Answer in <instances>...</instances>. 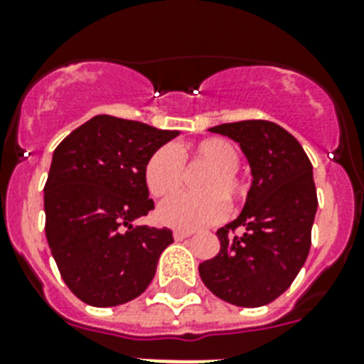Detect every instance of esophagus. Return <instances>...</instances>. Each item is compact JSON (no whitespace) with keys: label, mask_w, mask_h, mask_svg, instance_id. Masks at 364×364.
Here are the masks:
<instances>
[{"label":"esophagus","mask_w":364,"mask_h":364,"mask_svg":"<svg viewBox=\"0 0 364 364\" xmlns=\"http://www.w3.org/2000/svg\"><path fill=\"white\" fill-rule=\"evenodd\" d=\"M188 236H193L191 230H176V232H173V238H176L177 242H181V240L188 238Z\"/></svg>","instance_id":"1"}]
</instances>
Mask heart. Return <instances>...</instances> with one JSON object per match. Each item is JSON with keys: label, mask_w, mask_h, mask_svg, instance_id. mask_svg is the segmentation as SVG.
<instances>
[{"label": "heart", "mask_w": 364, "mask_h": 364, "mask_svg": "<svg viewBox=\"0 0 364 364\" xmlns=\"http://www.w3.org/2000/svg\"><path fill=\"white\" fill-rule=\"evenodd\" d=\"M183 160L208 166L200 177L198 188L204 193H179L166 198L156 210V219L166 227L194 230L219 221L227 202H236L245 194V183L238 173L240 154L232 143L223 137H210L181 147L164 145L156 149L145 166V183L153 196H168L183 181Z\"/></svg>", "instance_id": "1"}]
</instances>
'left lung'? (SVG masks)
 <instances>
[{
    "label": "left lung",
    "mask_w": 364,
    "mask_h": 364,
    "mask_svg": "<svg viewBox=\"0 0 364 364\" xmlns=\"http://www.w3.org/2000/svg\"><path fill=\"white\" fill-rule=\"evenodd\" d=\"M238 143L251 168L245 205L217 230L219 253L198 266L211 293L242 308L270 304L293 283L310 253L317 211L314 168L285 128L268 121H240L210 128ZM242 228V235L230 230Z\"/></svg>",
    "instance_id": "1"
}]
</instances>
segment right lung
Segmentation results:
<instances>
[{
    "mask_svg": "<svg viewBox=\"0 0 364 364\" xmlns=\"http://www.w3.org/2000/svg\"><path fill=\"white\" fill-rule=\"evenodd\" d=\"M179 136L96 115L54 149L45 183V234L62 279L96 308L130 302L153 282L170 228L136 225L153 210L149 156Z\"/></svg>",
    "mask_w": 364,
    "mask_h": 364,
    "instance_id": "obj_1",
    "label": "right lung"
}]
</instances>
